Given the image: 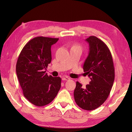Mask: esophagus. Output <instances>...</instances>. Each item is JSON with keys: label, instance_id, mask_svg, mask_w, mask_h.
Here are the masks:
<instances>
[{"label": "esophagus", "instance_id": "34e87169", "mask_svg": "<svg viewBox=\"0 0 132 132\" xmlns=\"http://www.w3.org/2000/svg\"><path fill=\"white\" fill-rule=\"evenodd\" d=\"M62 79L63 80H69L70 79L68 77H63L62 78Z\"/></svg>", "mask_w": 132, "mask_h": 132}]
</instances>
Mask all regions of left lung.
Wrapping results in <instances>:
<instances>
[{"instance_id": "left-lung-1", "label": "left lung", "mask_w": 132, "mask_h": 132, "mask_svg": "<svg viewBox=\"0 0 132 132\" xmlns=\"http://www.w3.org/2000/svg\"><path fill=\"white\" fill-rule=\"evenodd\" d=\"M86 41L89 44V53L83 68L91 81L86 88L77 82L74 96L79 107L92 111L108 98L114 80V69L110 50L103 41L95 36H90Z\"/></svg>"}]
</instances>
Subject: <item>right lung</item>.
<instances>
[{
	"mask_svg": "<svg viewBox=\"0 0 132 132\" xmlns=\"http://www.w3.org/2000/svg\"><path fill=\"white\" fill-rule=\"evenodd\" d=\"M59 38L38 36L22 49L16 70L24 96L33 105L42 106L54 100L61 88L60 77L48 76L44 69L52 61L51 46Z\"/></svg>",
	"mask_w": 132,
	"mask_h": 132,
	"instance_id": "add662e5",
	"label": "right lung"
}]
</instances>
